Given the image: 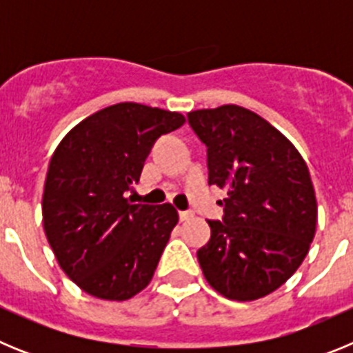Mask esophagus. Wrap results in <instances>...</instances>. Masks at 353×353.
<instances>
[{
	"instance_id": "1",
	"label": "esophagus",
	"mask_w": 353,
	"mask_h": 353,
	"mask_svg": "<svg viewBox=\"0 0 353 353\" xmlns=\"http://www.w3.org/2000/svg\"><path fill=\"white\" fill-rule=\"evenodd\" d=\"M191 212H179V219L180 221H187V219H191Z\"/></svg>"
}]
</instances>
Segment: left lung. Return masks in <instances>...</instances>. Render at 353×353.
Instances as JSON below:
<instances>
[{"label": "left lung", "mask_w": 353, "mask_h": 353, "mask_svg": "<svg viewBox=\"0 0 353 353\" xmlns=\"http://www.w3.org/2000/svg\"><path fill=\"white\" fill-rule=\"evenodd\" d=\"M189 125L207 145L208 183L226 189L223 221L198 251L208 285L230 301L265 297L301 267L316 232L307 164L276 127L235 104L198 109Z\"/></svg>", "instance_id": "1"}]
</instances>
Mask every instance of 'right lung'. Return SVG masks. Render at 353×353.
<instances>
[{"instance_id":"obj_1","label":"right lung","mask_w":353,"mask_h":353,"mask_svg":"<svg viewBox=\"0 0 353 353\" xmlns=\"http://www.w3.org/2000/svg\"><path fill=\"white\" fill-rule=\"evenodd\" d=\"M185 117L120 102L84 118L61 139L43 185V232L83 292L127 301L154 277L179 214L170 203L130 205L150 150Z\"/></svg>"}]
</instances>
